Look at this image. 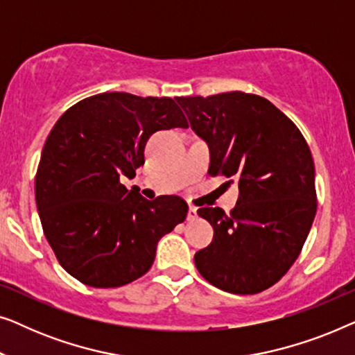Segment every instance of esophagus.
Returning <instances> with one entry per match:
<instances>
[{"instance_id":"obj_1","label":"esophagus","mask_w":355,"mask_h":355,"mask_svg":"<svg viewBox=\"0 0 355 355\" xmlns=\"http://www.w3.org/2000/svg\"><path fill=\"white\" fill-rule=\"evenodd\" d=\"M197 218V208L196 207H189V213H187V220L193 221Z\"/></svg>"}]
</instances>
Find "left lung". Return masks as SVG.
<instances>
[{"instance_id": "1", "label": "left lung", "mask_w": 355, "mask_h": 355, "mask_svg": "<svg viewBox=\"0 0 355 355\" xmlns=\"http://www.w3.org/2000/svg\"><path fill=\"white\" fill-rule=\"evenodd\" d=\"M176 100L208 144V174L239 186L230 215L218 207L197 210L215 231L211 244L193 257L198 273L226 293H261L293 266L317 213L309 145L263 96L226 92Z\"/></svg>"}]
</instances>
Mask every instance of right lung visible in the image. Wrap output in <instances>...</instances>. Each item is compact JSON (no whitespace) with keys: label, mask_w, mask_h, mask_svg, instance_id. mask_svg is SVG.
Wrapping results in <instances>:
<instances>
[{"label":"right lung","mask_w":355,"mask_h":355,"mask_svg":"<svg viewBox=\"0 0 355 355\" xmlns=\"http://www.w3.org/2000/svg\"><path fill=\"white\" fill-rule=\"evenodd\" d=\"M189 123L168 96L106 92L80 100L53 125L35 176L42 227L58 261L94 288H119L152 266L157 244L186 220L178 196L147 200L119 178L135 176L157 130Z\"/></svg>","instance_id":"right-lung-1"}]
</instances>
